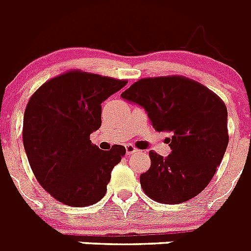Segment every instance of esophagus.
Masks as SVG:
<instances>
[{"label":"esophagus","instance_id":"esophagus-1","mask_svg":"<svg viewBox=\"0 0 251 251\" xmlns=\"http://www.w3.org/2000/svg\"><path fill=\"white\" fill-rule=\"evenodd\" d=\"M126 151H127V154H133V153H138L139 152L138 148H136L133 145L126 146Z\"/></svg>","mask_w":251,"mask_h":251}]
</instances>
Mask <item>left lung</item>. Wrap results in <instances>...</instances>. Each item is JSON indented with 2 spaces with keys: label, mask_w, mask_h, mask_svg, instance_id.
Here are the masks:
<instances>
[{
  "label": "left lung",
  "mask_w": 251,
  "mask_h": 251,
  "mask_svg": "<svg viewBox=\"0 0 251 251\" xmlns=\"http://www.w3.org/2000/svg\"><path fill=\"white\" fill-rule=\"evenodd\" d=\"M121 97L145 108L153 128L170 133L166 158L151 151L139 177L147 196L161 203L191 200L210 183L229 143L227 109L214 92L179 75L146 77Z\"/></svg>",
  "instance_id": "obj_1"
}]
</instances>
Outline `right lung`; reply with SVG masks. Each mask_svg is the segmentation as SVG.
<instances>
[{
	"mask_svg": "<svg viewBox=\"0 0 251 251\" xmlns=\"http://www.w3.org/2000/svg\"><path fill=\"white\" fill-rule=\"evenodd\" d=\"M127 83L72 70L46 81L28 100L24 147L39 183L60 202L81 207L105 195L126 148L100 151L90 134L101 126V103Z\"/></svg>",
	"mask_w": 251,
	"mask_h": 251,
	"instance_id": "right-lung-1",
	"label": "right lung"
}]
</instances>
